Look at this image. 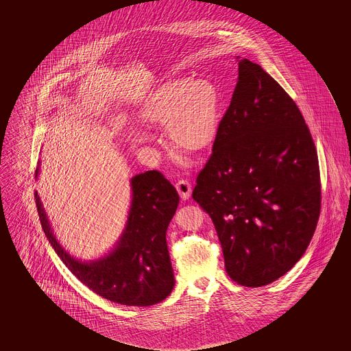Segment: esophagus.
I'll use <instances>...</instances> for the list:
<instances>
[{
    "label": "esophagus",
    "instance_id": "esophagus-1",
    "mask_svg": "<svg viewBox=\"0 0 351 351\" xmlns=\"http://www.w3.org/2000/svg\"><path fill=\"white\" fill-rule=\"evenodd\" d=\"M176 189L184 201L189 199L191 195V184L188 180H179L176 182Z\"/></svg>",
    "mask_w": 351,
    "mask_h": 351
}]
</instances>
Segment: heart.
I'll return each instance as SVG.
<instances>
[{
    "label": "heart",
    "instance_id": "heart-1",
    "mask_svg": "<svg viewBox=\"0 0 351 351\" xmlns=\"http://www.w3.org/2000/svg\"><path fill=\"white\" fill-rule=\"evenodd\" d=\"M221 99L217 86L207 78L169 81L149 96L140 109V119L154 128H166L175 148L199 153L210 148L220 123ZM138 148H150L153 138L140 130L130 132Z\"/></svg>",
    "mask_w": 351,
    "mask_h": 351
}]
</instances>
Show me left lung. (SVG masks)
Wrapping results in <instances>:
<instances>
[{"instance_id":"8db88e82","label":"left lung","mask_w":351,"mask_h":351,"mask_svg":"<svg viewBox=\"0 0 351 351\" xmlns=\"http://www.w3.org/2000/svg\"><path fill=\"white\" fill-rule=\"evenodd\" d=\"M237 62L233 97L193 199L213 219L228 276L261 287L295 266L315 232L318 156L282 86L258 64Z\"/></svg>"}]
</instances>
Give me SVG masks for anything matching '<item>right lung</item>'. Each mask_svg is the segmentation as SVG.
Returning a JSON list of instances; mask_svg holds the SVG:
<instances>
[{
    "instance_id": "right-lung-1",
    "label": "right lung",
    "mask_w": 351,
    "mask_h": 351,
    "mask_svg": "<svg viewBox=\"0 0 351 351\" xmlns=\"http://www.w3.org/2000/svg\"><path fill=\"white\" fill-rule=\"evenodd\" d=\"M40 167L36 170L38 176ZM132 199L125 229L116 245L95 260L69 255L53 234L40 195L34 194L43 232L64 265L96 295L128 306L163 301L175 286L166 232L179 204V194L158 171L131 180Z\"/></svg>"
}]
</instances>
